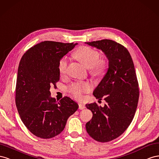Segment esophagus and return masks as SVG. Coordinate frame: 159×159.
<instances>
[{"label":"esophagus","instance_id":"34e87169","mask_svg":"<svg viewBox=\"0 0 159 159\" xmlns=\"http://www.w3.org/2000/svg\"><path fill=\"white\" fill-rule=\"evenodd\" d=\"M85 107H86L85 105H83V104H81V103H79V108L80 110L84 109V108H85Z\"/></svg>","mask_w":159,"mask_h":159}]
</instances>
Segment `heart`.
Segmentation results:
<instances>
[{"instance_id":"heart-1","label":"heart","mask_w":159,"mask_h":159,"mask_svg":"<svg viewBox=\"0 0 159 159\" xmlns=\"http://www.w3.org/2000/svg\"><path fill=\"white\" fill-rule=\"evenodd\" d=\"M75 57L87 66L90 69V72L93 76L101 77L105 75L107 69L108 61L105 58H100V53L97 50L89 47H82L76 50ZM69 60L66 57H63L58 62V71L61 76L66 73ZM91 87L88 83L76 82L69 87V91L76 98H83L84 93H89Z\"/></svg>"}]
</instances>
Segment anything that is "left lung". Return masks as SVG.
<instances>
[{"mask_svg": "<svg viewBox=\"0 0 159 159\" xmlns=\"http://www.w3.org/2000/svg\"><path fill=\"white\" fill-rule=\"evenodd\" d=\"M86 43L101 49L108 59L107 73L93 92L106 103L104 107L96 102L86 105L93 112L86 129L97 141L109 142L123 133L133 119L139 98L137 77L130 54L122 44L108 39Z\"/></svg>", "mask_w": 159, "mask_h": 159, "instance_id": "1", "label": "left lung"}]
</instances>
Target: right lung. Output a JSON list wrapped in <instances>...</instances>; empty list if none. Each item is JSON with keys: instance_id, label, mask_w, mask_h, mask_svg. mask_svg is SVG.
I'll use <instances>...</instances> for the list:
<instances>
[{"instance_id": "1", "label": "right lung", "mask_w": 159, "mask_h": 159, "mask_svg": "<svg viewBox=\"0 0 159 159\" xmlns=\"http://www.w3.org/2000/svg\"><path fill=\"white\" fill-rule=\"evenodd\" d=\"M77 43L44 41L32 47L19 63L15 102L20 119L36 137L51 139L64 130L69 117L78 109L76 102L64 97H51V86L60 80L58 62Z\"/></svg>"}]
</instances>
